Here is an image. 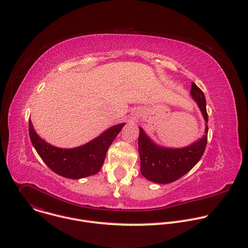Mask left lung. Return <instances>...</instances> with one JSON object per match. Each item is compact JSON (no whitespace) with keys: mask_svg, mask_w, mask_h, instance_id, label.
<instances>
[{"mask_svg":"<svg viewBox=\"0 0 248 248\" xmlns=\"http://www.w3.org/2000/svg\"><path fill=\"white\" fill-rule=\"evenodd\" d=\"M190 96L197 104L205 121L204 134L191 144L181 148L159 145L139 126L140 171L150 182L166 185L179 180L199 162L204 153L208 134L206 99L204 93L195 83L191 84Z\"/></svg>","mask_w":248,"mask_h":248,"instance_id":"1","label":"left lung"}]
</instances>
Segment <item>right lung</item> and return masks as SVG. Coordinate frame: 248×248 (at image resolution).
Instances as JSON below:
<instances>
[{
    "mask_svg": "<svg viewBox=\"0 0 248 248\" xmlns=\"http://www.w3.org/2000/svg\"><path fill=\"white\" fill-rule=\"evenodd\" d=\"M125 123L110 126L89 142L75 148L56 147L35 131L29 120V136L33 147L43 162L57 174L70 180H80L97 173L114 139Z\"/></svg>",
    "mask_w": 248,
    "mask_h": 248,
    "instance_id": "right-lung-1",
    "label": "right lung"
}]
</instances>
